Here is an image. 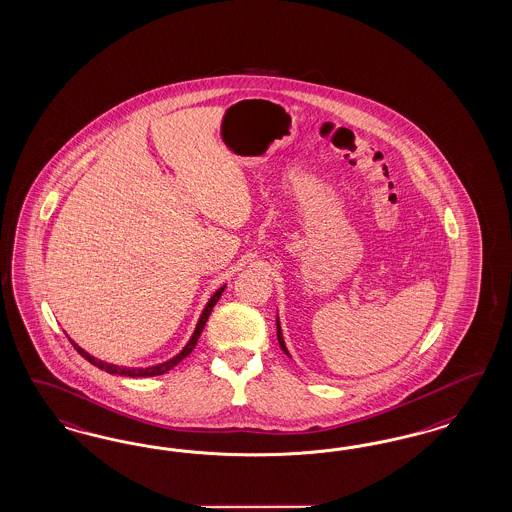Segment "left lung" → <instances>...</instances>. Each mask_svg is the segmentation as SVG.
<instances>
[{
    "label": "left lung",
    "instance_id": "left-lung-1",
    "mask_svg": "<svg viewBox=\"0 0 512 512\" xmlns=\"http://www.w3.org/2000/svg\"><path fill=\"white\" fill-rule=\"evenodd\" d=\"M276 329H278V342H280V348H282L283 352H285V355H287V357H291V355H289V352H287V348H285V342H283L282 325H280V318H276Z\"/></svg>",
    "mask_w": 512,
    "mask_h": 512
}]
</instances>
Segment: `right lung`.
<instances>
[{
	"label": "right lung",
	"instance_id": "right-lung-1",
	"mask_svg": "<svg viewBox=\"0 0 512 512\" xmlns=\"http://www.w3.org/2000/svg\"><path fill=\"white\" fill-rule=\"evenodd\" d=\"M225 287L227 285H221L215 293L212 295V299L208 300V304L204 306V310H202V314H200V318H198V323H196V327H194V333L191 338H189V342L185 344V348L181 350V352L174 355L172 359H168V361H164V363H160V365H155V367H145V369H130V367H119V365H111V363H106V361H102V359H96L94 355H90L89 352H85L83 348H79L73 340H70L71 344H73V348L77 350V352L81 353L89 363H92L94 367H98V369H102V371L109 372V374H121V376H132V378H143V376H159V374H164V372L170 371V369H174L177 363L181 361V359H185L189 353L193 352L194 346H196V342H198V336L202 333V329H204V325H206V321L210 318V314H212L213 306L217 304V300L221 299V295H223V291H225Z\"/></svg>",
	"mask_w": 512,
	"mask_h": 512
}]
</instances>
